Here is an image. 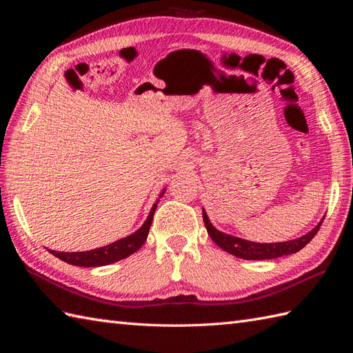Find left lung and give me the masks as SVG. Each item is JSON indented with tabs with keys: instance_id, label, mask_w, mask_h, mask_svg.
I'll return each instance as SVG.
<instances>
[{
	"instance_id": "1",
	"label": "left lung",
	"mask_w": 353,
	"mask_h": 353,
	"mask_svg": "<svg viewBox=\"0 0 353 353\" xmlns=\"http://www.w3.org/2000/svg\"><path fill=\"white\" fill-rule=\"evenodd\" d=\"M203 221H205V225L210 239L215 241L221 249L241 259L263 261V259L280 258V256L292 254L303 249L305 245L315 237V234L318 232L319 227H321L324 219H321V222H319L312 231L305 234V236L290 241H281V243H254L249 240H243L240 237L230 236V234H225V232H221L219 230H216L212 225L205 209H203Z\"/></svg>"
}]
</instances>
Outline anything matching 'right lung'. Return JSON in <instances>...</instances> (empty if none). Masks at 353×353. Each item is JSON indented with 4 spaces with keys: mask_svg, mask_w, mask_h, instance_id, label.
Returning <instances> with one entry per match:
<instances>
[{
    "mask_svg": "<svg viewBox=\"0 0 353 353\" xmlns=\"http://www.w3.org/2000/svg\"><path fill=\"white\" fill-rule=\"evenodd\" d=\"M165 193V190L162 191V194ZM160 194V197H162ZM159 200L154 203L150 213L143 223L141 228H138L131 236H128L125 239L117 240L112 244L103 245V248L99 249H92L88 252H56V250H50L51 254H54L56 258L60 261H65L70 265H77V266H103V265H109L113 262H117L121 259L128 258V256L135 253L138 249L141 248L144 241L147 240L148 236V230H150V225L153 222V215L154 210L157 208Z\"/></svg>",
    "mask_w": 353,
    "mask_h": 353,
    "instance_id": "obj_1",
    "label": "right lung"
}]
</instances>
